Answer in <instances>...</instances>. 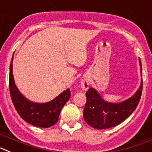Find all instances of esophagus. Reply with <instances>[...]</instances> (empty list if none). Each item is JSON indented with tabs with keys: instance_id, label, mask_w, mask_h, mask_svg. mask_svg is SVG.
Returning a JSON list of instances; mask_svg holds the SVG:
<instances>
[{
	"instance_id": "34e87169",
	"label": "esophagus",
	"mask_w": 152,
	"mask_h": 152,
	"mask_svg": "<svg viewBox=\"0 0 152 152\" xmlns=\"http://www.w3.org/2000/svg\"><path fill=\"white\" fill-rule=\"evenodd\" d=\"M80 85H81V88L83 90H87L89 89V80L87 78H83V80H81V83H80Z\"/></svg>"
}]
</instances>
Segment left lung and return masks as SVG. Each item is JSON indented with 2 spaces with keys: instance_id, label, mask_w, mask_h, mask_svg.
<instances>
[{
  "instance_id": "obj_1",
  "label": "left lung",
  "mask_w": 152,
  "mask_h": 152,
  "mask_svg": "<svg viewBox=\"0 0 152 152\" xmlns=\"http://www.w3.org/2000/svg\"><path fill=\"white\" fill-rule=\"evenodd\" d=\"M141 72L142 75V64ZM143 81L137 92L132 96L120 103H111L105 101L99 92L93 88H89L86 93V103L83 111L85 122L96 129H109L122 123L138 106L142 92Z\"/></svg>"
}]
</instances>
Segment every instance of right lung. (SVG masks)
<instances>
[{"label": "right lung", "mask_w": 152, "mask_h": 152, "mask_svg": "<svg viewBox=\"0 0 152 152\" xmlns=\"http://www.w3.org/2000/svg\"><path fill=\"white\" fill-rule=\"evenodd\" d=\"M12 63L13 57L10 66L9 89L13 104L18 114L24 121L37 127L49 128L55 125L58 122L62 108L70 98L69 89L46 103H37L29 101L20 92L14 83Z\"/></svg>", "instance_id": "1"}]
</instances>
